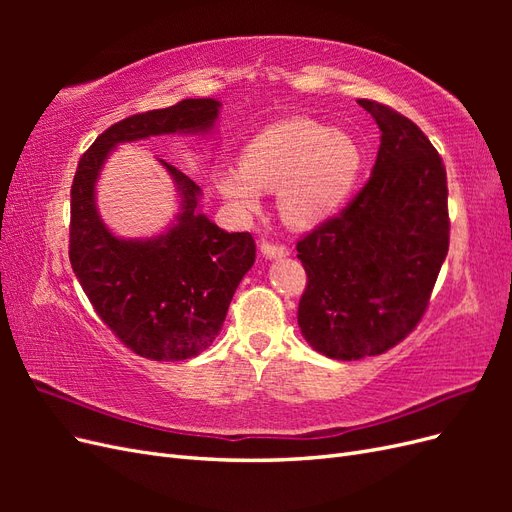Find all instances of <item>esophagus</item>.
<instances>
[{
    "mask_svg": "<svg viewBox=\"0 0 512 512\" xmlns=\"http://www.w3.org/2000/svg\"><path fill=\"white\" fill-rule=\"evenodd\" d=\"M260 252H262V256L269 258V260H273V258H286L288 256V250H286L284 245H273L269 241H262L260 243Z\"/></svg>",
    "mask_w": 512,
    "mask_h": 512,
    "instance_id": "esophagus-1",
    "label": "esophagus"
}]
</instances>
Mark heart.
<instances>
[{
  "instance_id": "obj_1",
  "label": "heart",
  "mask_w": 512,
  "mask_h": 512,
  "mask_svg": "<svg viewBox=\"0 0 512 512\" xmlns=\"http://www.w3.org/2000/svg\"><path fill=\"white\" fill-rule=\"evenodd\" d=\"M361 147L342 130L294 117L273 123L241 151V162L215 173V190L241 218L277 192L282 218L294 228L316 226L342 207L361 170Z\"/></svg>"
}]
</instances>
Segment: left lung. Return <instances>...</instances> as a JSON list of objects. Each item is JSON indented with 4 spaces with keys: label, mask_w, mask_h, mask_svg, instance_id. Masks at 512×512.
I'll list each match as a JSON object with an SVG mask.
<instances>
[{
    "label": "left lung",
    "mask_w": 512,
    "mask_h": 512,
    "mask_svg": "<svg viewBox=\"0 0 512 512\" xmlns=\"http://www.w3.org/2000/svg\"><path fill=\"white\" fill-rule=\"evenodd\" d=\"M380 128L371 177L352 203L297 243L307 273L299 327L337 361L399 344L421 320L448 252L446 170L408 117L371 100Z\"/></svg>",
    "instance_id": "left-lung-1"
}]
</instances>
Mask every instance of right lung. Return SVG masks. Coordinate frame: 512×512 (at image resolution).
Listing matches in <instances>:
<instances>
[{
    "label": "right lung",
    "mask_w": 512,
    "mask_h": 512,
    "mask_svg": "<svg viewBox=\"0 0 512 512\" xmlns=\"http://www.w3.org/2000/svg\"><path fill=\"white\" fill-rule=\"evenodd\" d=\"M222 102L181 100L102 132L76 168L70 192V262L76 280L123 344L151 361H185L218 337L228 305L256 260L250 232H226L200 211L203 190L158 158L179 207L153 237H119L102 220L96 185L123 143L162 134H211Z\"/></svg>",
    "instance_id": "obj_1"
}]
</instances>
